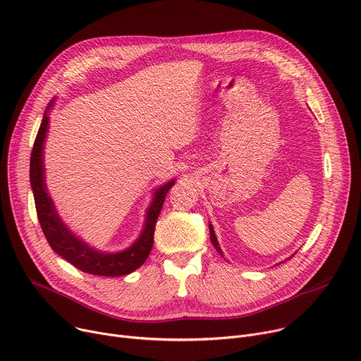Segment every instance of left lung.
Listing matches in <instances>:
<instances>
[{
    "label": "left lung",
    "mask_w": 361,
    "mask_h": 361,
    "mask_svg": "<svg viewBox=\"0 0 361 361\" xmlns=\"http://www.w3.org/2000/svg\"><path fill=\"white\" fill-rule=\"evenodd\" d=\"M209 237H211V243L214 244V247H215V250L221 255V256H223L224 257V255H223V252H221V247L218 245V240H216V237H215V233H214V228H212V226L209 224Z\"/></svg>",
    "instance_id": "obj_1"
}]
</instances>
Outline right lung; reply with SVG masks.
I'll list each match as a JSON object with an SVG mask.
<instances>
[{
  "label": "right lung",
  "instance_id": "1",
  "mask_svg": "<svg viewBox=\"0 0 361 361\" xmlns=\"http://www.w3.org/2000/svg\"><path fill=\"white\" fill-rule=\"evenodd\" d=\"M54 99L50 101L37 131L35 146L30 157V185L35 195L37 218L43 234L54 253H58L76 269L97 276H124L140 267L149 257L153 247L154 227L157 216L161 211L166 193L173 186L175 179L166 182L154 190L153 200L146 212V221L142 234L123 252L104 253L91 247L84 240L76 237L69 227L61 219L56 208L47 192L44 179V160L43 149L46 134L49 130V111Z\"/></svg>",
  "mask_w": 361,
  "mask_h": 361
}]
</instances>
